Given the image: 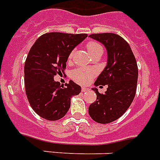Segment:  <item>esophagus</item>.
I'll use <instances>...</instances> for the list:
<instances>
[{"mask_svg":"<svg viewBox=\"0 0 160 160\" xmlns=\"http://www.w3.org/2000/svg\"><path fill=\"white\" fill-rule=\"evenodd\" d=\"M88 90H89V88H87V87L81 88V91H82V92H86V91H88Z\"/></svg>","mask_w":160,"mask_h":160,"instance_id":"obj_1","label":"esophagus"}]
</instances>
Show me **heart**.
I'll list each match as a JSON object with an SVG mask.
<instances>
[{"label":"heart","instance_id":"obj_1","mask_svg":"<svg viewBox=\"0 0 160 160\" xmlns=\"http://www.w3.org/2000/svg\"><path fill=\"white\" fill-rule=\"evenodd\" d=\"M86 49H87L88 52L91 55H95L96 53H102L103 54V49L102 46L99 44L98 42L95 41H90L86 44ZM73 54L74 51H71L69 55L68 60L70 61L72 60ZM97 75V70H95V68L92 67H79L72 70L71 72V78L74 81H75L78 84L80 85H86L88 83L91 81L93 78L95 77V75Z\"/></svg>","mask_w":160,"mask_h":160}]
</instances>
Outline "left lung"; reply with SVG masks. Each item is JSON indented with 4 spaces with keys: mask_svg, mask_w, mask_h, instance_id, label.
<instances>
[{
    "mask_svg": "<svg viewBox=\"0 0 160 160\" xmlns=\"http://www.w3.org/2000/svg\"><path fill=\"white\" fill-rule=\"evenodd\" d=\"M89 36L102 43L108 53L106 67L95 82L96 86L108 85V88L105 94L93 89L97 97L89 107V114L97 123L108 124L121 117L133 102L138 66L129 43L119 35L99 33Z\"/></svg>",
    "mask_w": 160,
    "mask_h": 160,
    "instance_id": "obj_1",
    "label": "left lung"
}]
</instances>
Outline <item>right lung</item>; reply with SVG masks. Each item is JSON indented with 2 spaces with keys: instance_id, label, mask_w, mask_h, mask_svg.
<instances>
[{
  "instance_id": "1",
  "label": "right lung",
  "mask_w": 160,
  "mask_h": 160,
  "mask_svg": "<svg viewBox=\"0 0 160 160\" xmlns=\"http://www.w3.org/2000/svg\"><path fill=\"white\" fill-rule=\"evenodd\" d=\"M87 34L51 32L40 36L29 51L24 67L26 94L31 108L41 118L58 120L70 107V98L79 95L80 85L70 80L65 86L54 80L65 74L69 55Z\"/></svg>"
}]
</instances>
